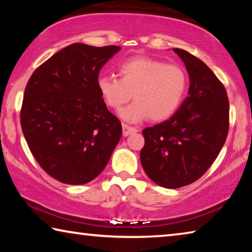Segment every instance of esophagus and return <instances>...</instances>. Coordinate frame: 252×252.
I'll list each match as a JSON object with an SVG mask.
<instances>
[{
    "label": "esophagus",
    "instance_id": "obj_1",
    "mask_svg": "<svg viewBox=\"0 0 252 252\" xmlns=\"http://www.w3.org/2000/svg\"><path fill=\"white\" fill-rule=\"evenodd\" d=\"M135 132H138V129H136V127L125 125V123L122 125V134H123V136H127V135H130L132 133H135Z\"/></svg>",
    "mask_w": 252,
    "mask_h": 252
}]
</instances>
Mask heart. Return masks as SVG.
Instances as JSON below:
<instances>
[{
  "label": "heart",
  "mask_w": 252,
  "mask_h": 252,
  "mask_svg": "<svg viewBox=\"0 0 252 252\" xmlns=\"http://www.w3.org/2000/svg\"><path fill=\"white\" fill-rule=\"evenodd\" d=\"M119 78L100 75L96 88L105 104L119 110L131 97L134 102L120 111L123 120L131 123L150 118L167 120L177 112L185 97L188 76L177 64H165L148 57L127 59L118 67Z\"/></svg>",
  "instance_id": "heart-1"
}]
</instances>
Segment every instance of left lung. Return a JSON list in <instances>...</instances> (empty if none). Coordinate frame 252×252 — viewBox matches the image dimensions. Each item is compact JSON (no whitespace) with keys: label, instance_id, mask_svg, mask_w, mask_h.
Returning <instances> with one entry per match:
<instances>
[{"label":"left lung","instance_id":"left-lung-1","mask_svg":"<svg viewBox=\"0 0 252 252\" xmlns=\"http://www.w3.org/2000/svg\"><path fill=\"white\" fill-rule=\"evenodd\" d=\"M190 79L188 95L173 116L142 131L143 170L167 189L194 182L222 149L229 130V100L223 84L204 63L185 50L173 49Z\"/></svg>","mask_w":252,"mask_h":252}]
</instances>
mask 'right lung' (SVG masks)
<instances>
[{
  "label": "right lung",
  "instance_id": "obj_1",
  "mask_svg": "<svg viewBox=\"0 0 252 252\" xmlns=\"http://www.w3.org/2000/svg\"><path fill=\"white\" fill-rule=\"evenodd\" d=\"M121 50L74 43L34 71L25 88L21 126L44 171L84 185L103 171L122 134L96 88L99 72Z\"/></svg>",
  "mask_w": 252,
  "mask_h": 252
}]
</instances>
